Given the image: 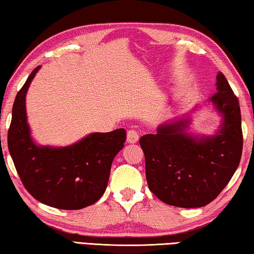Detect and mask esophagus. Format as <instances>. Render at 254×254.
<instances>
[{
	"mask_svg": "<svg viewBox=\"0 0 254 254\" xmlns=\"http://www.w3.org/2000/svg\"><path fill=\"white\" fill-rule=\"evenodd\" d=\"M127 143H136L139 141V132L134 128H131L127 133Z\"/></svg>",
	"mask_w": 254,
	"mask_h": 254,
	"instance_id": "esophagus-1",
	"label": "esophagus"
}]
</instances>
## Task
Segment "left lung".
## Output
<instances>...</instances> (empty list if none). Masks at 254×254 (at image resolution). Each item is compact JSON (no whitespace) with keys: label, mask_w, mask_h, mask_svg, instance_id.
Masks as SVG:
<instances>
[{"label":"left lung","mask_w":254,"mask_h":254,"mask_svg":"<svg viewBox=\"0 0 254 254\" xmlns=\"http://www.w3.org/2000/svg\"><path fill=\"white\" fill-rule=\"evenodd\" d=\"M216 91L209 102L222 121L214 134L189 133L191 117L185 115L140 139L149 189L163 203L203 207L216 198L238 169L243 148L241 111L222 72L216 76Z\"/></svg>","instance_id":"8db88e82"}]
</instances>
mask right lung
Segmentation results:
<instances>
[{"label":"right lung","mask_w":254,"mask_h":254,"mask_svg":"<svg viewBox=\"0 0 254 254\" xmlns=\"http://www.w3.org/2000/svg\"><path fill=\"white\" fill-rule=\"evenodd\" d=\"M38 66L16 94L7 133L8 151L23 186L40 203L60 209H80L104 194L112 161L124 147V128L94 132L67 147L38 145L28 124L25 95Z\"/></svg>","instance_id":"right-lung-1"}]
</instances>
